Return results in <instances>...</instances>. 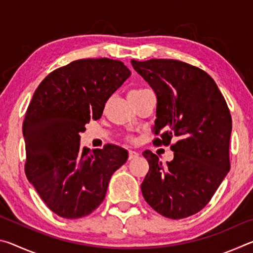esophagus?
Masks as SVG:
<instances>
[{"label":"esophagus","mask_w":253,"mask_h":253,"mask_svg":"<svg viewBox=\"0 0 253 253\" xmlns=\"http://www.w3.org/2000/svg\"><path fill=\"white\" fill-rule=\"evenodd\" d=\"M139 154L137 152H134V151H129L128 152V160H134V158L138 157Z\"/></svg>","instance_id":"34e87169"}]
</instances>
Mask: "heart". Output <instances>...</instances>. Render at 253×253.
<instances>
[{"mask_svg":"<svg viewBox=\"0 0 253 253\" xmlns=\"http://www.w3.org/2000/svg\"><path fill=\"white\" fill-rule=\"evenodd\" d=\"M147 89H136V90H132L129 92V95L128 96H138V95H142V93L146 92ZM127 140H129V142H132L134 140V138H132L131 136H128L127 137Z\"/></svg>","mask_w":253,"mask_h":253,"instance_id":"1","label":"heart"}]
</instances>
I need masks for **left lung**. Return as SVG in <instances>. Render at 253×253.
Masks as SVG:
<instances>
[{
	"mask_svg": "<svg viewBox=\"0 0 253 253\" xmlns=\"http://www.w3.org/2000/svg\"><path fill=\"white\" fill-rule=\"evenodd\" d=\"M131 65L157 97L153 144L170 145L174 152L165 166L151 151L143 153L149 164L140 185L144 199L169 219L193 215L230 169L229 107L211 76L198 67L173 59H132ZM173 138L177 142L170 144Z\"/></svg>",
	"mask_w": 253,
	"mask_h": 253,
	"instance_id": "obj_1",
	"label": "left lung"
}]
</instances>
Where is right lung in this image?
Returning <instances> with one entry per match:
<instances>
[{
    "label": "right lung",
    "instance_id": "1",
    "mask_svg": "<svg viewBox=\"0 0 253 253\" xmlns=\"http://www.w3.org/2000/svg\"><path fill=\"white\" fill-rule=\"evenodd\" d=\"M130 71L119 60L80 59L45 77L23 122L24 170L51 211L65 219L89 215L105 199L111 175L128 153L107 144L80 148V132L99 119L106 101Z\"/></svg>",
    "mask_w": 253,
    "mask_h": 253
}]
</instances>
